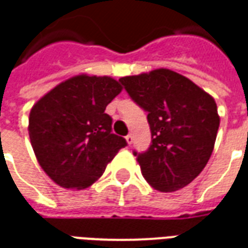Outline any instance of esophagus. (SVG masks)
I'll list each match as a JSON object with an SVG mask.
<instances>
[{"label":"esophagus","mask_w":248,"mask_h":248,"mask_svg":"<svg viewBox=\"0 0 248 248\" xmlns=\"http://www.w3.org/2000/svg\"><path fill=\"white\" fill-rule=\"evenodd\" d=\"M133 140H134L133 134H129V135H126V142L129 143V144H133Z\"/></svg>","instance_id":"esophagus-1"}]
</instances>
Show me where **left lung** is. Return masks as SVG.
I'll return each mask as SVG.
<instances>
[{
    "instance_id": "left-lung-1",
    "label": "left lung",
    "mask_w": 248,
    "mask_h": 248,
    "mask_svg": "<svg viewBox=\"0 0 248 248\" xmlns=\"http://www.w3.org/2000/svg\"><path fill=\"white\" fill-rule=\"evenodd\" d=\"M130 98L147 111L151 144L134 151L143 177L160 192H175L201 173L219 127L217 104L189 78L170 69L119 78Z\"/></svg>"
}]
</instances>
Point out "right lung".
I'll return each mask as SVG.
<instances>
[{
	"instance_id": "1",
	"label": "right lung",
	"mask_w": 248,
	"mask_h": 248,
	"mask_svg": "<svg viewBox=\"0 0 248 248\" xmlns=\"http://www.w3.org/2000/svg\"><path fill=\"white\" fill-rule=\"evenodd\" d=\"M122 87L114 78L80 75L59 84L32 106L31 146L40 167L68 189L91 186L126 139L111 131L108 104Z\"/></svg>"
}]
</instances>
